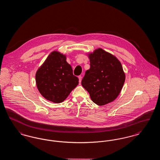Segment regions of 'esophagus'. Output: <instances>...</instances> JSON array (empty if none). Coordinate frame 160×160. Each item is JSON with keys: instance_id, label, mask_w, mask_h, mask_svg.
<instances>
[{"instance_id": "obj_1", "label": "esophagus", "mask_w": 160, "mask_h": 160, "mask_svg": "<svg viewBox=\"0 0 160 160\" xmlns=\"http://www.w3.org/2000/svg\"><path fill=\"white\" fill-rule=\"evenodd\" d=\"M78 77V79H79V83H81V81H82V77L81 76H79Z\"/></svg>"}]
</instances>
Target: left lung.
Masks as SVG:
<instances>
[{"mask_svg":"<svg viewBox=\"0 0 160 160\" xmlns=\"http://www.w3.org/2000/svg\"><path fill=\"white\" fill-rule=\"evenodd\" d=\"M89 59L90 69L86 71L82 85L94 103L103 106L119 95L125 76L119 60L102 48L90 54Z\"/></svg>","mask_w":160,"mask_h":160,"instance_id":"obj_1","label":"left lung"}]
</instances>
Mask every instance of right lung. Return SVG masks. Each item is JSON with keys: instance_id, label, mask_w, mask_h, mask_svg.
Instances as JSON below:
<instances>
[{"instance_id": "right-lung-1", "label": "right lung", "mask_w": 160, "mask_h": 160, "mask_svg": "<svg viewBox=\"0 0 160 160\" xmlns=\"http://www.w3.org/2000/svg\"><path fill=\"white\" fill-rule=\"evenodd\" d=\"M36 83L40 93L56 103L66 99L78 84L72 69L66 61V56L53 52L36 73Z\"/></svg>"}]
</instances>
